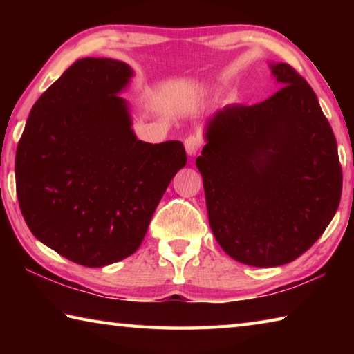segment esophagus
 <instances>
[{
  "label": "esophagus",
  "mask_w": 354,
  "mask_h": 354,
  "mask_svg": "<svg viewBox=\"0 0 354 354\" xmlns=\"http://www.w3.org/2000/svg\"><path fill=\"white\" fill-rule=\"evenodd\" d=\"M184 147H185V151H187L189 156H195L196 153L200 151V148H201V139H200L198 136L185 137Z\"/></svg>",
  "instance_id": "1"
}]
</instances>
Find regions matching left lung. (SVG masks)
<instances>
[{
  "label": "left lung",
  "instance_id": "left-lung-1",
  "mask_svg": "<svg viewBox=\"0 0 354 354\" xmlns=\"http://www.w3.org/2000/svg\"><path fill=\"white\" fill-rule=\"evenodd\" d=\"M270 68L283 87L209 118L196 158L214 236L251 267L284 266L308 251L342 194L337 142L314 91L289 64Z\"/></svg>",
  "mask_w": 354,
  "mask_h": 354
}]
</instances>
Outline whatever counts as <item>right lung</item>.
Returning <instances> with one entry per match:
<instances>
[{
	"label": "right lung",
	"instance_id": "obj_1",
	"mask_svg": "<svg viewBox=\"0 0 354 354\" xmlns=\"http://www.w3.org/2000/svg\"><path fill=\"white\" fill-rule=\"evenodd\" d=\"M127 64L84 57L29 112L15 154L20 209L32 234L84 267L134 253L173 176L187 162L179 140L147 143L117 93Z\"/></svg>",
	"mask_w": 354,
	"mask_h": 354
}]
</instances>
